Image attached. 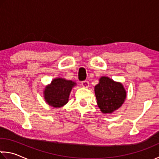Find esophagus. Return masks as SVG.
Here are the masks:
<instances>
[{"instance_id": "34e87169", "label": "esophagus", "mask_w": 159, "mask_h": 159, "mask_svg": "<svg viewBox=\"0 0 159 159\" xmlns=\"http://www.w3.org/2000/svg\"><path fill=\"white\" fill-rule=\"evenodd\" d=\"M81 85L84 88H89V82L88 80H84L81 82Z\"/></svg>"}]
</instances>
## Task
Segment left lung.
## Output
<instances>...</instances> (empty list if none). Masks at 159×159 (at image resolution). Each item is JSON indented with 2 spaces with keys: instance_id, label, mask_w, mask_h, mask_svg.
I'll return each mask as SVG.
<instances>
[{
  "instance_id": "1",
  "label": "left lung",
  "mask_w": 159,
  "mask_h": 159,
  "mask_svg": "<svg viewBox=\"0 0 159 159\" xmlns=\"http://www.w3.org/2000/svg\"><path fill=\"white\" fill-rule=\"evenodd\" d=\"M97 103L102 113H112L122 106L126 98V91L120 83L103 76L95 86Z\"/></svg>"
}]
</instances>
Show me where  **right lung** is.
Returning <instances> with one entry per match:
<instances>
[{
	"label": "right lung",
	"mask_w": 159,
	"mask_h": 159,
	"mask_svg": "<svg viewBox=\"0 0 159 159\" xmlns=\"http://www.w3.org/2000/svg\"><path fill=\"white\" fill-rule=\"evenodd\" d=\"M75 84L71 80L56 79L44 90L46 102L54 107H60L66 105L69 100L70 90Z\"/></svg>",
	"instance_id": "right-lung-1"
}]
</instances>
